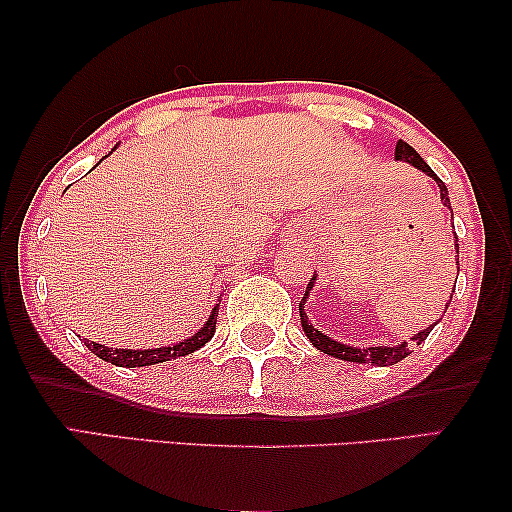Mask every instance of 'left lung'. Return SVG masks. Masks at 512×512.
Returning a JSON list of instances; mask_svg holds the SVG:
<instances>
[{
  "mask_svg": "<svg viewBox=\"0 0 512 512\" xmlns=\"http://www.w3.org/2000/svg\"><path fill=\"white\" fill-rule=\"evenodd\" d=\"M396 160H405V163H410V165H415L417 170H422L424 174H429V177L436 181L438 184V188H440V200H443V205L445 207H450V195H447V188H445V184H443V179L438 177L436 172L431 170L429 165L424 163V158L419 156V153L412 149L410 144H405L403 139L401 142L396 144ZM454 254H459V240H457V233H454ZM454 265H457L459 268V258H454ZM312 284H314V277L310 279V284H307V291H305V296L307 293H310V289H312ZM457 284V282H454ZM305 296H303V300H300V324H303V331L307 333V338L312 340V345L319 349V352H324V354H328V356H335V359H342V361H354V363H373V366H394V363H398V361H403L405 356L410 354V347H408V342H403V345H398V347H366V349H356V347H347V345H342V342H335V340H331L328 338V335H324L319 331V328H314L310 321H307V314L303 312V305H305ZM452 300V298H450ZM447 307H450V303L445 305V310ZM436 326V324H433ZM433 326H429V328H424V331H419L415 338L417 345H422V342L429 338V333L433 331Z\"/></svg>",
  "mask_w": 512,
  "mask_h": 512,
  "instance_id": "obj_1",
  "label": "left lung"
}]
</instances>
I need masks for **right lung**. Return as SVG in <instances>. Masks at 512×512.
Returning <instances> with one entry per match:
<instances>
[{
    "label": "right lung",
    "mask_w": 512,
    "mask_h": 512,
    "mask_svg": "<svg viewBox=\"0 0 512 512\" xmlns=\"http://www.w3.org/2000/svg\"><path fill=\"white\" fill-rule=\"evenodd\" d=\"M216 317H219V310L214 307L212 317L205 326H202V331H198L191 338L179 342V345H172V347H158V349H111V347H104V345H97V342H90L86 340V347L90 352L100 356L102 361H109L114 363V366H121V368H142V366H153V363H163V361H172L177 359V356H186L195 352V349L205 347L209 340L214 338V331H216Z\"/></svg>",
    "instance_id": "obj_1"
}]
</instances>
